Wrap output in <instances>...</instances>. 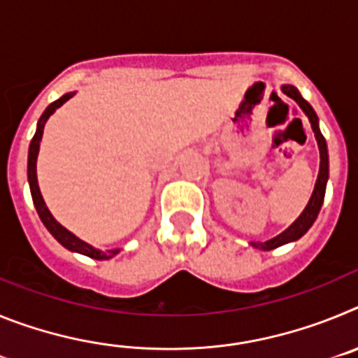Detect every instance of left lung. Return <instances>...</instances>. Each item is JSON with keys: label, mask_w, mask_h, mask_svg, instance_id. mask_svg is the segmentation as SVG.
Segmentation results:
<instances>
[{"label": "left lung", "mask_w": 358, "mask_h": 358, "mask_svg": "<svg viewBox=\"0 0 358 358\" xmlns=\"http://www.w3.org/2000/svg\"><path fill=\"white\" fill-rule=\"evenodd\" d=\"M281 91L290 96L292 100H296V103L303 109L306 116H308V122L312 125V131H314L315 136V141H317V147H319V173H317V181H315L314 186V192H312V197H310L308 204L306 208L303 210V213L287 227L283 233H280L278 236L274 238L267 240V242H251L252 248L256 249H262V251H271V249H276L280 245H285V243L290 242H296V240L301 238L305 235L306 231L310 227L314 226L315 218H317L319 211H321L322 202H324V194H327V182H328V173H330V163H328V147H327V140H324V136L321 134V129H319V118L315 115V110L312 109L308 102H306L305 98L299 94V91L294 87V85L285 84L281 85Z\"/></svg>", "instance_id": "8db88e82"}]
</instances>
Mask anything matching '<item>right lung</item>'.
<instances>
[{
	"label": "right lung",
	"instance_id": "right-lung-1",
	"mask_svg": "<svg viewBox=\"0 0 358 358\" xmlns=\"http://www.w3.org/2000/svg\"><path fill=\"white\" fill-rule=\"evenodd\" d=\"M71 96H75V91L73 93H66L62 94L59 100H55L53 103H50L44 113L41 115L39 122H37V129H36V134L31 138L30 141V148H28V185H30V194L31 199H34V206H36L37 213H39V218L43 220V224L46 226V229L52 233L53 238L57 242L64 245L66 249L73 252H80V255L90 256V258H94V260H109L113 256L118 255L122 249H109V251H100V249L93 248L91 243L84 242V240L78 238L77 235H73L71 231L66 229L61 222H57L55 217L52 215V211L46 208V202H44L43 195H41V189H39V182H37V156H39V147H41V140H43V131H44V125L48 122L50 116L55 113L62 103H66Z\"/></svg>",
	"mask_w": 358,
	"mask_h": 358
}]
</instances>
